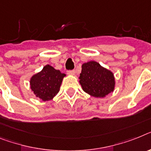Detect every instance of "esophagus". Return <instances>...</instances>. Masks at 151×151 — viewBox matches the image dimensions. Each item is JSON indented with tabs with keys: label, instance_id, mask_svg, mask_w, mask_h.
Segmentation results:
<instances>
[{
	"label": "esophagus",
	"instance_id": "34e87169",
	"mask_svg": "<svg viewBox=\"0 0 151 151\" xmlns=\"http://www.w3.org/2000/svg\"><path fill=\"white\" fill-rule=\"evenodd\" d=\"M68 74H69V75H74V74H75V70H68Z\"/></svg>",
	"mask_w": 151,
	"mask_h": 151
}]
</instances>
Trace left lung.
Masks as SVG:
<instances>
[{
  "label": "left lung",
  "mask_w": 151,
  "mask_h": 151,
  "mask_svg": "<svg viewBox=\"0 0 151 151\" xmlns=\"http://www.w3.org/2000/svg\"><path fill=\"white\" fill-rule=\"evenodd\" d=\"M80 83L86 93L95 97H104L114 91V74L96 61H89L82 65Z\"/></svg>",
  "instance_id": "obj_1"
}]
</instances>
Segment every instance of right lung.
Instances as JSON below:
<instances>
[{
  "label": "right lung",
  "instance_id": "1",
  "mask_svg": "<svg viewBox=\"0 0 151 151\" xmlns=\"http://www.w3.org/2000/svg\"><path fill=\"white\" fill-rule=\"evenodd\" d=\"M64 76L65 74L60 70L46 65L41 71L31 78L30 88L40 99L44 101H50L59 92Z\"/></svg>",
  "mask_w": 151,
  "mask_h": 151
}]
</instances>
